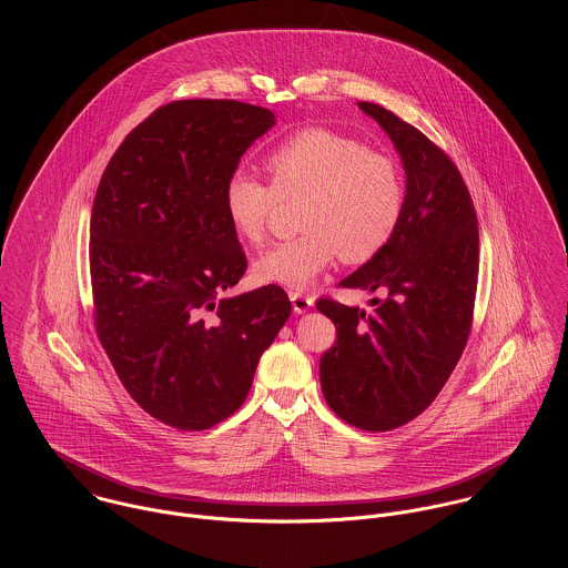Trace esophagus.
I'll use <instances>...</instances> for the list:
<instances>
[{
    "instance_id": "obj_1",
    "label": "esophagus",
    "mask_w": 568,
    "mask_h": 568,
    "mask_svg": "<svg viewBox=\"0 0 568 568\" xmlns=\"http://www.w3.org/2000/svg\"><path fill=\"white\" fill-rule=\"evenodd\" d=\"M291 302H293V311H295L297 315H302V313H306V311L313 308L315 297L304 295V293H291Z\"/></svg>"
}]
</instances>
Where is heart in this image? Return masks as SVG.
Instances as JSON below:
<instances>
[{
    "label": "heart",
    "instance_id": "1",
    "mask_svg": "<svg viewBox=\"0 0 568 568\" xmlns=\"http://www.w3.org/2000/svg\"><path fill=\"white\" fill-rule=\"evenodd\" d=\"M268 185L234 170L223 187L232 230L257 244L277 201H295L300 236L264 251L253 275L262 284L308 288L341 255L361 264L385 248L405 212V176L398 162L363 142L322 129H302L262 160Z\"/></svg>",
    "mask_w": 568,
    "mask_h": 568
}]
</instances>
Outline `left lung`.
<instances>
[{
  "mask_svg": "<svg viewBox=\"0 0 568 568\" xmlns=\"http://www.w3.org/2000/svg\"><path fill=\"white\" fill-rule=\"evenodd\" d=\"M394 142L406 172L405 212L392 241L338 286L381 293L372 311L329 297L317 311L336 327L320 363L325 403L363 430H392L437 398L470 336L479 227L453 160L422 131L358 102Z\"/></svg>",
  "mask_w": 568,
  "mask_h": 568,
  "instance_id": "1",
  "label": "left lung"
}]
</instances>
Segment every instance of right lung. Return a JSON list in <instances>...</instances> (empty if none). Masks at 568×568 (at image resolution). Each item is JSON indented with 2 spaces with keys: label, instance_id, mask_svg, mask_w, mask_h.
Here are the masks:
<instances>
[{
  "label": "right lung",
  "instance_id": "1",
  "mask_svg": "<svg viewBox=\"0 0 568 568\" xmlns=\"http://www.w3.org/2000/svg\"><path fill=\"white\" fill-rule=\"evenodd\" d=\"M275 115L239 100H174L106 163L89 227L98 338L131 398L179 430L234 415L291 317L268 284L221 297L246 271L223 187Z\"/></svg>",
  "mask_w": 568,
  "mask_h": 568
}]
</instances>
